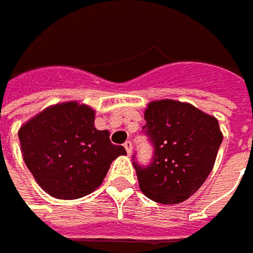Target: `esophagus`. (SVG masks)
<instances>
[{"label": "esophagus", "instance_id": "esophagus-1", "mask_svg": "<svg viewBox=\"0 0 253 253\" xmlns=\"http://www.w3.org/2000/svg\"><path fill=\"white\" fill-rule=\"evenodd\" d=\"M124 147H125V150H126L128 155H131V154H132V142H131V141H126V142L124 144Z\"/></svg>", "mask_w": 253, "mask_h": 253}]
</instances>
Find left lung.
Segmentation results:
<instances>
[{
	"label": "left lung",
	"instance_id": "8db88e82",
	"mask_svg": "<svg viewBox=\"0 0 253 253\" xmlns=\"http://www.w3.org/2000/svg\"><path fill=\"white\" fill-rule=\"evenodd\" d=\"M144 118L142 129L154 145V157L147 167L134 161L139 189L157 203H181L202 187L214 166L223 139L219 122L172 99L148 103Z\"/></svg>",
	"mask_w": 253,
	"mask_h": 253
}]
</instances>
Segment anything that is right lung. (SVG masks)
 <instances>
[{"instance_id":"obj_1","label":"right lung","mask_w":253,"mask_h":253,"mask_svg":"<svg viewBox=\"0 0 253 253\" xmlns=\"http://www.w3.org/2000/svg\"><path fill=\"white\" fill-rule=\"evenodd\" d=\"M30 172L47 194L73 200L102 184L111 163L126 151L114 145L108 131L95 128V111L64 102L45 108L18 131Z\"/></svg>"}]
</instances>
